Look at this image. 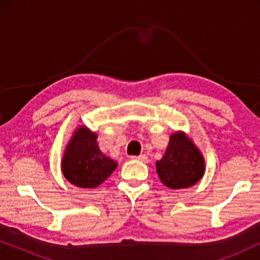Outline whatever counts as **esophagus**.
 I'll use <instances>...</instances> for the list:
<instances>
[{
  "instance_id": "1",
  "label": "esophagus",
  "mask_w": 260,
  "mask_h": 260,
  "mask_svg": "<svg viewBox=\"0 0 260 260\" xmlns=\"http://www.w3.org/2000/svg\"><path fill=\"white\" fill-rule=\"evenodd\" d=\"M133 159H138V161H141V162H143V163H148V156L147 155H140V156H133V157H131Z\"/></svg>"
}]
</instances>
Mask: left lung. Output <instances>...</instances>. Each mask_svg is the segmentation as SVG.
Masks as SVG:
<instances>
[{"instance_id":"left-lung-1","label":"left lung","mask_w":260,"mask_h":260,"mask_svg":"<svg viewBox=\"0 0 260 260\" xmlns=\"http://www.w3.org/2000/svg\"><path fill=\"white\" fill-rule=\"evenodd\" d=\"M205 158L193 138L184 131L170 135L168 147L156 172L161 182L170 189H184L198 183L205 174Z\"/></svg>"}]
</instances>
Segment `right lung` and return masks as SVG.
I'll use <instances>...</instances> for the list:
<instances>
[{
    "mask_svg": "<svg viewBox=\"0 0 260 260\" xmlns=\"http://www.w3.org/2000/svg\"><path fill=\"white\" fill-rule=\"evenodd\" d=\"M97 138L98 135L86 125L73 131L61 159L63 177L73 186L84 189L98 187L118 166L101 150Z\"/></svg>",
    "mask_w": 260,
    "mask_h": 260,
    "instance_id": "right-lung-1",
    "label": "right lung"
}]
</instances>
